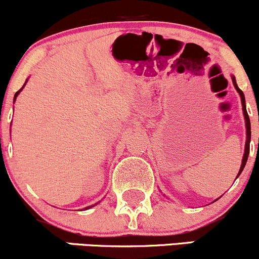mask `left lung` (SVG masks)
<instances>
[{"label":"left lung","mask_w":259,"mask_h":259,"mask_svg":"<svg viewBox=\"0 0 259 259\" xmlns=\"http://www.w3.org/2000/svg\"><path fill=\"white\" fill-rule=\"evenodd\" d=\"M232 82H233V86H235V89H236V90H237V93L240 94V96H241L242 108H243L244 119H246V136H247V140H246V146H244V154H243V158H242L241 168H240V171H238V174H237V177H240V174L242 173V170H243L244 165H246L247 159H248V154H249V142H251V122H249L248 113H247V110H246V101H244V95H243V93H242L241 89L238 88L237 84H236L235 76H232Z\"/></svg>","instance_id":"left-lung-1"}]
</instances>
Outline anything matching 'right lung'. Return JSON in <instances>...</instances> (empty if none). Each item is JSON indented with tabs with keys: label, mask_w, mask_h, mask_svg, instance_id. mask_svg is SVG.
<instances>
[{
	"label": "right lung",
	"mask_w": 259,
	"mask_h": 259,
	"mask_svg": "<svg viewBox=\"0 0 259 259\" xmlns=\"http://www.w3.org/2000/svg\"><path fill=\"white\" fill-rule=\"evenodd\" d=\"M26 82H27V81H26ZM24 85H26V84H24ZM24 85H23V86H22V89H23V88H24ZM22 89H19V90L17 91V93H16V94H15V99H13V100H16V97H17V96H18V94H19V93H21V91H22ZM95 205H97V204H95ZM95 205H93V206H95ZM93 206H88V207H86V208H90V207H93Z\"/></svg>",
	"instance_id": "1"
}]
</instances>
